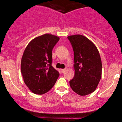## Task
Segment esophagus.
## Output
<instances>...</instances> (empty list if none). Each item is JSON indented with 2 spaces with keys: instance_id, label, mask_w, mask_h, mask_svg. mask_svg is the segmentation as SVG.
<instances>
[{
  "instance_id": "34e87169",
  "label": "esophagus",
  "mask_w": 122,
  "mask_h": 122,
  "mask_svg": "<svg viewBox=\"0 0 122 122\" xmlns=\"http://www.w3.org/2000/svg\"><path fill=\"white\" fill-rule=\"evenodd\" d=\"M66 69H61V71L62 72H64L65 71H66Z\"/></svg>"
}]
</instances>
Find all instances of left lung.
Here are the masks:
<instances>
[{
	"mask_svg": "<svg viewBox=\"0 0 122 122\" xmlns=\"http://www.w3.org/2000/svg\"><path fill=\"white\" fill-rule=\"evenodd\" d=\"M74 51V77L70 81L72 90L80 96L94 92L102 77V64L96 46L82 35L68 36Z\"/></svg>",
	"mask_w": 122,
	"mask_h": 122,
	"instance_id": "1",
	"label": "left lung"
}]
</instances>
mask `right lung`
<instances>
[{
	"label": "right lung",
	"instance_id": "add662e5",
	"mask_svg": "<svg viewBox=\"0 0 122 122\" xmlns=\"http://www.w3.org/2000/svg\"><path fill=\"white\" fill-rule=\"evenodd\" d=\"M60 38L50 34L33 39L26 47L21 60L23 81L36 94H44L53 87L60 74L51 66L52 51Z\"/></svg>",
	"mask_w": 122,
	"mask_h": 122
}]
</instances>
